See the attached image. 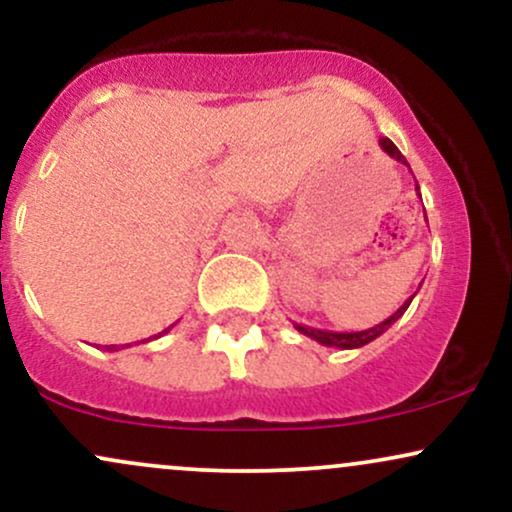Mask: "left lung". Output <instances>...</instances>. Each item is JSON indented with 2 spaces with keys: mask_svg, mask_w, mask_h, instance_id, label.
<instances>
[{
  "mask_svg": "<svg viewBox=\"0 0 512 512\" xmlns=\"http://www.w3.org/2000/svg\"><path fill=\"white\" fill-rule=\"evenodd\" d=\"M380 146H383V151H385L387 156H392V158H395V161L404 163V166L409 168L407 158L402 156V151H399L397 146L390 142V139H387V137L380 139ZM416 190H419V185H416ZM419 197H421V195H419ZM414 296H416V293H414ZM414 296H409L407 301L402 303V308H399L395 315H390V317H387V320L380 322V325L368 327V330H361V332H330V330H315V327L298 325V322H293V327H296V330L301 332V334H305V337L315 339V342H317V344H322V346H337V349H358V346H366V344L373 342V339H378L380 334L390 330V327L395 325V322L399 320V317H402L404 313H407L409 303L414 301Z\"/></svg>",
  "mask_w": 512,
  "mask_h": 512,
  "instance_id": "left-lung-1",
  "label": "left lung"
}]
</instances>
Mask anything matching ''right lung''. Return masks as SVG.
<instances>
[{
	"label": "right lung",
	"instance_id": "right-lung-1",
	"mask_svg": "<svg viewBox=\"0 0 512 512\" xmlns=\"http://www.w3.org/2000/svg\"><path fill=\"white\" fill-rule=\"evenodd\" d=\"M170 327H173V325H170ZM170 327H168V330H163V332H158V334H154V339H158V337H163V334H166V332H170ZM127 346L129 344H125V346H122V349H127ZM108 351H120V346H110V349Z\"/></svg>",
	"mask_w": 512,
	"mask_h": 512
}]
</instances>
